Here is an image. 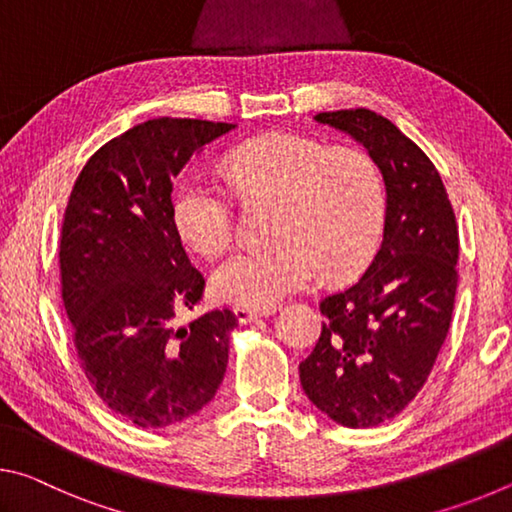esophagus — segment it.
<instances>
[{
	"mask_svg": "<svg viewBox=\"0 0 512 512\" xmlns=\"http://www.w3.org/2000/svg\"><path fill=\"white\" fill-rule=\"evenodd\" d=\"M271 314V309H253V307H235V316L241 325L250 323V320H255L259 316H266Z\"/></svg>",
	"mask_w": 512,
	"mask_h": 512,
	"instance_id": "esophagus-1",
	"label": "esophagus"
}]
</instances>
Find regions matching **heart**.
I'll return each instance as SVG.
<instances>
[{"instance_id":"heart-1","label":"heart","mask_w":512,"mask_h":512,"mask_svg":"<svg viewBox=\"0 0 512 512\" xmlns=\"http://www.w3.org/2000/svg\"><path fill=\"white\" fill-rule=\"evenodd\" d=\"M228 173L248 198H277L271 246L244 248L216 268L214 291L239 307L266 309L323 273H359L379 246L386 187L361 149H329L298 133H271L228 155ZM173 223L198 253L219 255L235 239L228 189L187 173L173 194Z\"/></svg>"}]
</instances>
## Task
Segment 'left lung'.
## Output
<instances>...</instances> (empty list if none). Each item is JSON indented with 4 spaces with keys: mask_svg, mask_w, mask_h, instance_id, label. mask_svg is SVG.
I'll use <instances>...</instances> for the list:
<instances>
[{
    "mask_svg": "<svg viewBox=\"0 0 512 512\" xmlns=\"http://www.w3.org/2000/svg\"><path fill=\"white\" fill-rule=\"evenodd\" d=\"M350 133L384 173V241L350 287L327 293V320L300 381L327 418L377 427L413 402L452 323L458 225L433 162L400 128L368 108L318 112Z\"/></svg>",
    "mask_w": 512,
    "mask_h": 512,
    "instance_id": "obj_1",
    "label": "left lung"
}]
</instances>
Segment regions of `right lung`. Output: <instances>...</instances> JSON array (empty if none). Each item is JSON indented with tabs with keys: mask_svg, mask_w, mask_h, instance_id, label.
Segmentation results:
<instances>
[{
	"mask_svg": "<svg viewBox=\"0 0 512 512\" xmlns=\"http://www.w3.org/2000/svg\"><path fill=\"white\" fill-rule=\"evenodd\" d=\"M235 124L158 117L85 162L60 228V293L94 391L121 418L169 427L219 391L237 316L216 309L183 327L203 298L171 214L173 180Z\"/></svg>",
	"mask_w": 512,
	"mask_h": 512,
	"instance_id": "right-lung-1",
	"label": "right lung"
}]
</instances>
